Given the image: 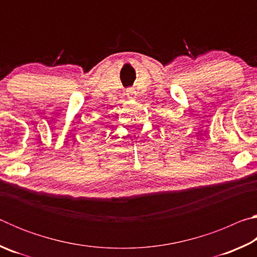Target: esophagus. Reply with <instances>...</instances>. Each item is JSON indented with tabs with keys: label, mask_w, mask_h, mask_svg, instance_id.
I'll use <instances>...</instances> for the list:
<instances>
[{
	"label": "esophagus",
	"mask_w": 257,
	"mask_h": 257,
	"mask_svg": "<svg viewBox=\"0 0 257 257\" xmlns=\"http://www.w3.org/2000/svg\"><path fill=\"white\" fill-rule=\"evenodd\" d=\"M125 92H127L128 97H130V98H133V97L136 96V90H135L134 88H128L127 90H125Z\"/></svg>",
	"instance_id": "obj_1"
}]
</instances>
